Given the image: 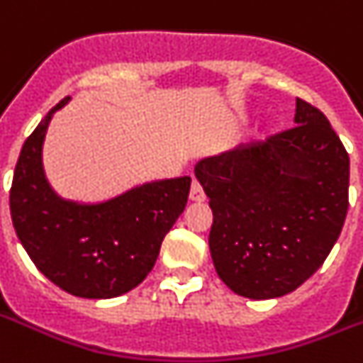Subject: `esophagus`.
<instances>
[{"instance_id":"1","label":"esophagus","mask_w":363,"mask_h":363,"mask_svg":"<svg viewBox=\"0 0 363 363\" xmlns=\"http://www.w3.org/2000/svg\"><path fill=\"white\" fill-rule=\"evenodd\" d=\"M189 199L193 200V202H203L206 200V194H203L202 185L194 179L193 185H191V194H189Z\"/></svg>"}]
</instances>
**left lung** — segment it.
<instances>
[{
    "label": "left lung",
    "mask_w": 363,
    "mask_h": 363,
    "mask_svg": "<svg viewBox=\"0 0 363 363\" xmlns=\"http://www.w3.org/2000/svg\"><path fill=\"white\" fill-rule=\"evenodd\" d=\"M295 125L202 160L217 274L247 298L295 291L321 267L349 209V154L330 122L296 98Z\"/></svg>",
    "instance_id": "8db88e82"
}]
</instances>
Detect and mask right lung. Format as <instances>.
I'll list each match as a JSON object with an SVG mask.
<instances>
[{"label": "right lung", "instance_id": "right-lung-1", "mask_svg": "<svg viewBox=\"0 0 363 363\" xmlns=\"http://www.w3.org/2000/svg\"><path fill=\"white\" fill-rule=\"evenodd\" d=\"M67 96L26 139L11 187L18 239L38 271L62 291L113 298L139 286L154 267L161 242L187 206L191 178L137 187L98 206L59 199L42 170L48 122Z\"/></svg>", "mask_w": 363, "mask_h": 363}]
</instances>
